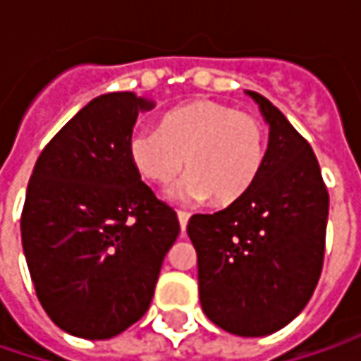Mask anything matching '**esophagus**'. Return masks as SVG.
Returning a JSON list of instances; mask_svg holds the SVG:
<instances>
[{
	"label": "esophagus",
	"mask_w": 361,
	"mask_h": 361,
	"mask_svg": "<svg viewBox=\"0 0 361 361\" xmlns=\"http://www.w3.org/2000/svg\"><path fill=\"white\" fill-rule=\"evenodd\" d=\"M176 216H178V223H180V229L185 231L187 229V223H188V213L187 211H176Z\"/></svg>",
	"instance_id": "34e87169"
}]
</instances>
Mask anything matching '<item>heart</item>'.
<instances>
[{
	"label": "heart",
	"mask_w": 361,
	"mask_h": 361,
	"mask_svg": "<svg viewBox=\"0 0 361 361\" xmlns=\"http://www.w3.org/2000/svg\"><path fill=\"white\" fill-rule=\"evenodd\" d=\"M128 159L154 187L188 174L180 195L229 207L249 195L267 159L265 124L216 100H190L160 114L157 130L132 134Z\"/></svg>",
	"instance_id": "heart-1"
}]
</instances>
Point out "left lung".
Segmentation results:
<instances>
[{
  "instance_id": "1",
  "label": "left lung",
  "mask_w": 361,
  "mask_h": 361,
  "mask_svg": "<svg viewBox=\"0 0 361 361\" xmlns=\"http://www.w3.org/2000/svg\"><path fill=\"white\" fill-rule=\"evenodd\" d=\"M269 124L265 166L249 195L213 215H192L204 315L259 338L295 319L312 299L326 253L329 195L310 142L257 92Z\"/></svg>"
}]
</instances>
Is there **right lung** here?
Segmentation results:
<instances>
[{
	"label": "right lung",
	"mask_w": 361,
	"mask_h": 361,
	"mask_svg": "<svg viewBox=\"0 0 361 361\" xmlns=\"http://www.w3.org/2000/svg\"><path fill=\"white\" fill-rule=\"evenodd\" d=\"M132 92L94 98L35 162L21 243L35 295L63 331L108 340L148 310L180 225L128 159L138 110Z\"/></svg>",
	"instance_id": "right-lung-1"
}]
</instances>
